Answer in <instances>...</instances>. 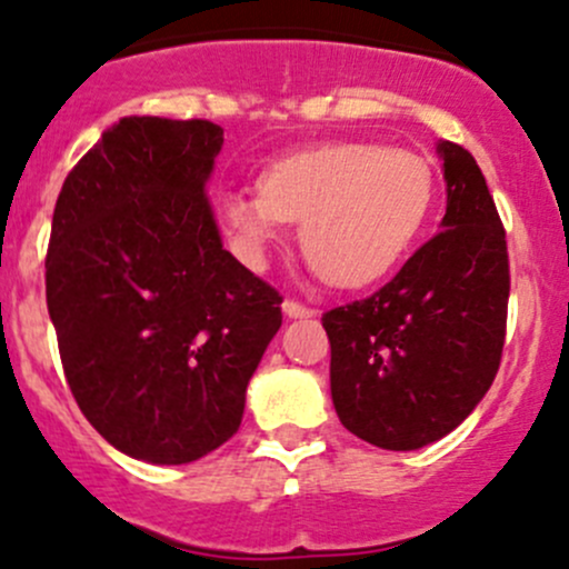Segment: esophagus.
<instances>
[{"label":"esophagus","instance_id":"esophagus-1","mask_svg":"<svg viewBox=\"0 0 569 569\" xmlns=\"http://www.w3.org/2000/svg\"><path fill=\"white\" fill-rule=\"evenodd\" d=\"M283 313L289 319H306V317H313V308L302 306V302H297V300H286L283 302Z\"/></svg>","mask_w":569,"mask_h":569}]
</instances>
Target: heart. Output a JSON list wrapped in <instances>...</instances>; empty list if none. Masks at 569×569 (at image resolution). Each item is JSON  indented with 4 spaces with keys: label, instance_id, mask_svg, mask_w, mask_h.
Here are the masks:
<instances>
[{
    "label": "heart",
    "instance_id": "b5f03b06",
    "mask_svg": "<svg viewBox=\"0 0 569 569\" xmlns=\"http://www.w3.org/2000/svg\"><path fill=\"white\" fill-rule=\"evenodd\" d=\"M435 200L427 159L407 148L336 142L278 159L258 189H226L220 214L252 269L286 222H302L308 263L338 286H366L412 248Z\"/></svg>",
    "mask_w": 569,
    "mask_h": 569
}]
</instances>
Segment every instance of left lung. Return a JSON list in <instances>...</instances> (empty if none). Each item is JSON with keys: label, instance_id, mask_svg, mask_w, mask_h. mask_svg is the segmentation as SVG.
I'll return each instance as SVG.
<instances>
[{"label": "left lung", "instance_id": "1", "mask_svg": "<svg viewBox=\"0 0 569 569\" xmlns=\"http://www.w3.org/2000/svg\"><path fill=\"white\" fill-rule=\"evenodd\" d=\"M440 233L391 283L321 317L330 393L343 427L388 451L446 438L485 399L507 336V233L476 159L438 142Z\"/></svg>", "mask_w": 569, "mask_h": 569}]
</instances>
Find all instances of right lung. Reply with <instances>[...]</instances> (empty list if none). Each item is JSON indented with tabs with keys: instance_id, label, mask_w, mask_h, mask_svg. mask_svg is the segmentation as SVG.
<instances>
[{
	"instance_id": "right-lung-1",
	"label": "right lung",
	"mask_w": 569,
	"mask_h": 569,
	"mask_svg": "<svg viewBox=\"0 0 569 569\" xmlns=\"http://www.w3.org/2000/svg\"><path fill=\"white\" fill-rule=\"evenodd\" d=\"M211 120L120 118L57 198L46 306L79 410L123 455L183 465L242 423L283 297L222 250Z\"/></svg>"
}]
</instances>
